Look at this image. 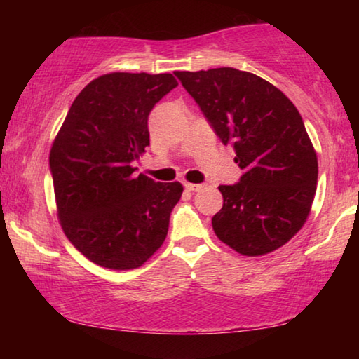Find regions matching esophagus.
I'll return each instance as SVG.
<instances>
[{
	"mask_svg": "<svg viewBox=\"0 0 359 359\" xmlns=\"http://www.w3.org/2000/svg\"><path fill=\"white\" fill-rule=\"evenodd\" d=\"M185 188L188 191H199V190H203L204 188V185L203 184H185Z\"/></svg>",
	"mask_w": 359,
	"mask_h": 359,
	"instance_id": "1",
	"label": "esophagus"
}]
</instances>
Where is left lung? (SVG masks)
Returning a JSON list of instances; mask_svg holds the SVG:
<instances>
[{
  "label": "left lung",
  "instance_id": "left-lung-1",
  "mask_svg": "<svg viewBox=\"0 0 359 359\" xmlns=\"http://www.w3.org/2000/svg\"><path fill=\"white\" fill-rule=\"evenodd\" d=\"M222 142L244 169L220 185L223 208L212 218L217 238L245 257H261L296 236L317 191L318 160L299 112L257 74L234 68L175 71Z\"/></svg>",
  "mask_w": 359,
  "mask_h": 359
}]
</instances>
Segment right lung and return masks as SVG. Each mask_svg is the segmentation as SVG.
<instances>
[{"instance_id":"1","label":"right lung","mask_w":359,"mask_h":359,"mask_svg":"<svg viewBox=\"0 0 359 359\" xmlns=\"http://www.w3.org/2000/svg\"><path fill=\"white\" fill-rule=\"evenodd\" d=\"M177 85L168 72L96 77L77 95L52 144L60 224L85 258L106 269L141 267L166 239L184 187L135 177L131 163L150 145V111Z\"/></svg>"}]
</instances>
